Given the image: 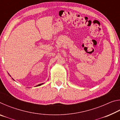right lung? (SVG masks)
<instances>
[{
    "label": "right lung",
    "mask_w": 120,
    "mask_h": 120,
    "mask_svg": "<svg viewBox=\"0 0 120 120\" xmlns=\"http://www.w3.org/2000/svg\"><path fill=\"white\" fill-rule=\"evenodd\" d=\"M42 84H39V85H37V86H41V85H42Z\"/></svg>",
    "instance_id": "1"
}]
</instances>
